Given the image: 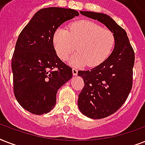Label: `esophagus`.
I'll return each mask as SVG.
<instances>
[{"mask_svg": "<svg viewBox=\"0 0 145 145\" xmlns=\"http://www.w3.org/2000/svg\"><path fill=\"white\" fill-rule=\"evenodd\" d=\"M77 72H78V71H77V68H73L72 69V73L74 75H77Z\"/></svg>", "mask_w": 145, "mask_h": 145, "instance_id": "34e87169", "label": "esophagus"}]
</instances>
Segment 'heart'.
I'll return each mask as SVG.
<instances>
[{
  "label": "heart",
  "instance_id": "heart-1",
  "mask_svg": "<svg viewBox=\"0 0 145 145\" xmlns=\"http://www.w3.org/2000/svg\"><path fill=\"white\" fill-rule=\"evenodd\" d=\"M55 50L61 60H66L77 50L70 60L74 66L87 65L95 67L105 60L114 45V33L88 20L73 22L65 28L56 30L52 37Z\"/></svg>",
  "mask_w": 145,
  "mask_h": 145
}]
</instances>
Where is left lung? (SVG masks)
Segmentation results:
<instances>
[{
	"mask_svg": "<svg viewBox=\"0 0 145 145\" xmlns=\"http://www.w3.org/2000/svg\"><path fill=\"white\" fill-rule=\"evenodd\" d=\"M96 19L114 35V49L108 59L89 71H79L84 88L79 94L78 107L86 117L102 119L115 113L126 101L133 87L135 52L126 31L108 15L80 11Z\"/></svg>",
	"mask_w": 145,
	"mask_h": 145,
	"instance_id": "obj_1",
	"label": "left lung"
}]
</instances>
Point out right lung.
<instances>
[{
	"instance_id": "right-lung-1",
	"label": "right lung",
	"mask_w": 145,
	"mask_h": 145,
	"mask_svg": "<svg viewBox=\"0 0 145 145\" xmlns=\"http://www.w3.org/2000/svg\"><path fill=\"white\" fill-rule=\"evenodd\" d=\"M77 16L72 9L44 8L19 35L12 58L13 92L19 105L34 114L50 112L58 89L72 77V68L57 56L52 37L61 24Z\"/></svg>"
}]
</instances>
